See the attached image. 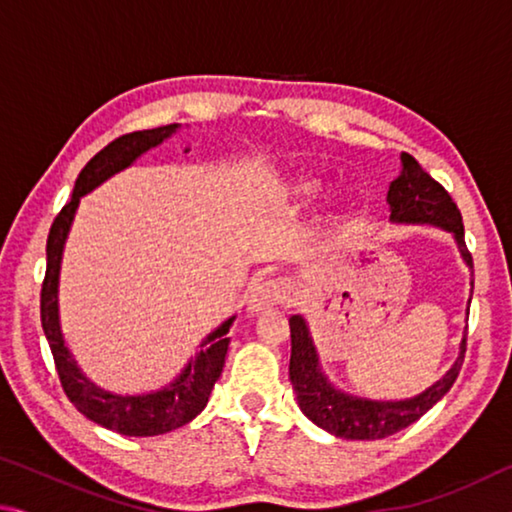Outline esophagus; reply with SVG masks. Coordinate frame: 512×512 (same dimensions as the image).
Instances as JSON below:
<instances>
[{
    "label": "esophagus",
    "mask_w": 512,
    "mask_h": 512,
    "mask_svg": "<svg viewBox=\"0 0 512 512\" xmlns=\"http://www.w3.org/2000/svg\"><path fill=\"white\" fill-rule=\"evenodd\" d=\"M289 300V284L280 280V277H268L255 284L253 291L248 296V311L250 314H262V311L271 309L275 305Z\"/></svg>",
    "instance_id": "34e87169"
}]
</instances>
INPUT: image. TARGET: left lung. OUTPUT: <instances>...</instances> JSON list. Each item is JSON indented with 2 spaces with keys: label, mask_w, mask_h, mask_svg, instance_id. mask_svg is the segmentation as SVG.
Here are the masks:
<instances>
[{
  "label": "left lung",
  "mask_w": 512,
  "mask_h": 512,
  "mask_svg": "<svg viewBox=\"0 0 512 512\" xmlns=\"http://www.w3.org/2000/svg\"><path fill=\"white\" fill-rule=\"evenodd\" d=\"M388 207L391 221L395 223H431L452 232L465 264L472 268V255L465 246L463 216L447 189L436 183L418 160L409 153H402V173L388 187ZM474 289V282H472ZM291 363L289 379L296 391L298 404L307 418L320 429L348 440H379L402 431L420 420L440 397H443L461 372L465 359V343L452 368L443 379L429 386L427 391L400 402H379L368 397H354L341 393L320 370L316 345L311 341L309 327L302 316H291ZM467 334V332H465Z\"/></svg>",
  "instance_id": "8db88e82"
}]
</instances>
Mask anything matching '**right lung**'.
I'll use <instances>...</instances> for the list:
<instances>
[{
    "instance_id": "obj_1",
    "label": "right lung",
    "mask_w": 512,
    "mask_h": 512,
    "mask_svg": "<svg viewBox=\"0 0 512 512\" xmlns=\"http://www.w3.org/2000/svg\"><path fill=\"white\" fill-rule=\"evenodd\" d=\"M178 126L180 124H167L160 128H151V131L126 133L117 137V140H112L106 149H101L79 173L74 194L63 210L58 212L54 223H51L47 237V273L40 291V320L51 354H54L60 386H63L69 402L85 418H90L92 422H97L110 431H117L121 436H162V433L185 427L187 422H192L205 409L207 397H210L216 379L221 377L225 352H228L230 343L225 334L230 332L235 316L225 320L223 325L216 327L207 336L201 343V352L162 391L146 395L108 393L83 375L81 368L76 366L74 357L65 348L58 320L60 259H63V246L67 232L72 228L81 196L90 194L94 187H99L103 180L115 176L117 171L131 167L142 153L162 144L171 133H176Z\"/></svg>"
}]
</instances>
